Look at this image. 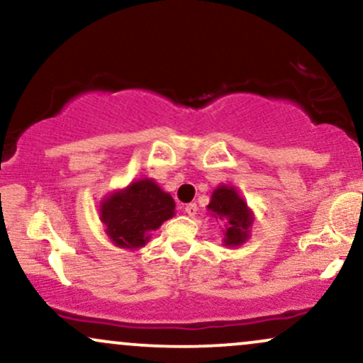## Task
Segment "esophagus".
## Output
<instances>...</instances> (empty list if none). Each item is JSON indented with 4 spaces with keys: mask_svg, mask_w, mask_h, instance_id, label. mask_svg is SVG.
Returning a JSON list of instances; mask_svg holds the SVG:
<instances>
[{
    "mask_svg": "<svg viewBox=\"0 0 363 363\" xmlns=\"http://www.w3.org/2000/svg\"><path fill=\"white\" fill-rule=\"evenodd\" d=\"M184 211L189 216H194L196 213H198V205H196V203H189V205H186Z\"/></svg>",
    "mask_w": 363,
    "mask_h": 363,
    "instance_id": "obj_1",
    "label": "esophagus"
}]
</instances>
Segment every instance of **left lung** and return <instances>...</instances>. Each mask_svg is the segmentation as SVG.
<instances>
[{"instance_id": "obj_1", "label": "left lung", "mask_w": 363, "mask_h": 363, "mask_svg": "<svg viewBox=\"0 0 363 363\" xmlns=\"http://www.w3.org/2000/svg\"><path fill=\"white\" fill-rule=\"evenodd\" d=\"M208 210L213 213L216 218H222L227 222L225 228V244L239 245L247 239L249 227H251L252 218L247 205L240 198L234 187L220 186L216 187L215 193L211 194V201Z\"/></svg>"}]
</instances>
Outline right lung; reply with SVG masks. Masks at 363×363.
I'll return each instance as SVG.
<instances>
[{
    "label": "right lung",
    "mask_w": 363,
    "mask_h": 363,
    "mask_svg": "<svg viewBox=\"0 0 363 363\" xmlns=\"http://www.w3.org/2000/svg\"><path fill=\"white\" fill-rule=\"evenodd\" d=\"M174 208L172 196L150 179H143L109 196L101 206V220L116 244L133 249L145 245L148 232L169 220Z\"/></svg>",
    "instance_id": "obj_1"
}]
</instances>
